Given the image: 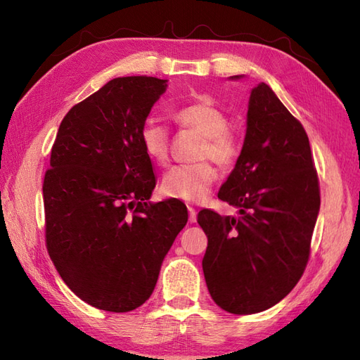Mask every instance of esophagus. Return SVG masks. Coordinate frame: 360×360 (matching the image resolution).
<instances>
[{"mask_svg":"<svg viewBox=\"0 0 360 360\" xmlns=\"http://www.w3.org/2000/svg\"><path fill=\"white\" fill-rule=\"evenodd\" d=\"M188 221L190 223H196V210L192 205H188Z\"/></svg>","mask_w":360,"mask_h":360,"instance_id":"esophagus-1","label":"esophagus"}]
</instances>
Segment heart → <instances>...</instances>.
<instances>
[{
  "label": "heart",
  "mask_w": 360,
  "mask_h": 360,
  "mask_svg": "<svg viewBox=\"0 0 360 360\" xmlns=\"http://www.w3.org/2000/svg\"><path fill=\"white\" fill-rule=\"evenodd\" d=\"M181 127L192 128L204 136L200 158H212L221 167L233 164L238 156V141L227 128V116L210 98L202 97L174 112ZM141 143L145 153L159 164H164L170 148V133L156 119H148L141 128ZM215 181V170L209 162L174 165L162 178V192L182 201L198 202L209 195Z\"/></svg>",
  "instance_id": "1"
}]
</instances>
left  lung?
Wrapping results in <instances>:
<instances>
[{
  "label": "left lung",
  "mask_w": 360,
  "mask_h": 360,
  "mask_svg": "<svg viewBox=\"0 0 360 360\" xmlns=\"http://www.w3.org/2000/svg\"><path fill=\"white\" fill-rule=\"evenodd\" d=\"M218 198L238 217L198 213L209 292L231 314L269 309L307 267L320 188L307 131L263 82L250 91L243 148Z\"/></svg>",
  "instance_id": "8db88e82"
}]
</instances>
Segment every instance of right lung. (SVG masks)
I'll list each match as a JSON object with an SVG mask.
<instances>
[{
  "mask_svg": "<svg viewBox=\"0 0 360 360\" xmlns=\"http://www.w3.org/2000/svg\"><path fill=\"white\" fill-rule=\"evenodd\" d=\"M167 80L117 77L74 105L44 174L46 246L57 272L91 307L139 308L188 219L181 201L153 204L156 178L141 128Z\"/></svg>",
  "mask_w": 360,
  "mask_h": 360,
  "instance_id": "1",
  "label": "right lung"
}]
</instances>
